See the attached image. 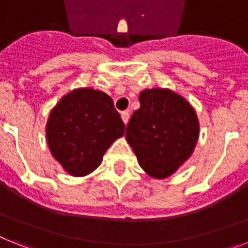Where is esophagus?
<instances>
[{"mask_svg":"<svg viewBox=\"0 0 248 248\" xmlns=\"http://www.w3.org/2000/svg\"><path fill=\"white\" fill-rule=\"evenodd\" d=\"M121 117H122V121H124V124H127L128 120H130V113H128L127 110H124V112H122V113H121Z\"/></svg>","mask_w":248,"mask_h":248,"instance_id":"34e87169","label":"esophagus"}]
</instances>
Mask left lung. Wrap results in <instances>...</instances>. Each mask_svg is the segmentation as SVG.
<instances>
[{
    "mask_svg": "<svg viewBox=\"0 0 248 248\" xmlns=\"http://www.w3.org/2000/svg\"><path fill=\"white\" fill-rule=\"evenodd\" d=\"M126 128V140L149 176L167 178L194 152L199 139L196 112L170 89H145Z\"/></svg>",
    "mask_w": 248,
    "mask_h": 248,
    "instance_id": "1",
    "label": "left lung"
}]
</instances>
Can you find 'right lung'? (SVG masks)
Listing matches in <instances>:
<instances>
[{"label": "right lung", "mask_w": 248, "mask_h": 248, "mask_svg": "<svg viewBox=\"0 0 248 248\" xmlns=\"http://www.w3.org/2000/svg\"><path fill=\"white\" fill-rule=\"evenodd\" d=\"M124 134V124L112 98L92 88L66 94L51 110L46 127L52 155L75 177L96 170L107 149Z\"/></svg>", "instance_id": "1"}]
</instances>
